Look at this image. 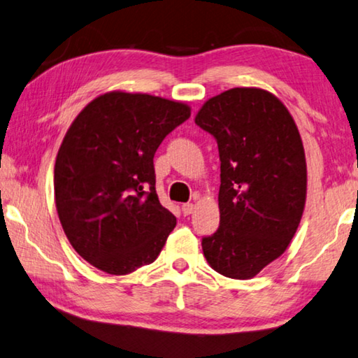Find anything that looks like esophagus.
<instances>
[{
    "mask_svg": "<svg viewBox=\"0 0 358 358\" xmlns=\"http://www.w3.org/2000/svg\"><path fill=\"white\" fill-rule=\"evenodd\" d=\"M181 212H183L185 217H188V215L194 212V203H183V206H181Z\"/></svg>",
    "mask_w": 358,
    "mask_h": 358,
    "instance_id": "1",
    "label": "esophagus"
}]
</instances>
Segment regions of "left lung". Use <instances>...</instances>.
Returning <instances> with one entry per match:
<instances>
[{
  "mask_svg": "<svg viewBox=\"0 0 358 358\" xmlns=\"http://www.w3.org/2000/svg\"><path fill=\"white\" fill-rule=\"evenodd\" d=\"M194 121L217 138L221 161L220 228L203 237L210 268L247 280L282 257L301 221L308 167L287 106L259 87L208 99Z\"/></svg>",
  "mask_w": 358,
  "mask_h": 358,
  "instance_id": "1",
  "label": "left lung"
}]
</instances>
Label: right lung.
I'll list each match as a JSON object with an SVG mask.
<instances>
[{"label": "right lung", "mask_w": 358, "mask_h": 358, "mask_svg": "<svg viewBox=\"0 0 358 358\" xmlns=\"http://www.w3.org/2000/svg\"><path fill=\"white\" fill-rule=\"evenodd\" d=\"M189 116L185 101L111 90L68 127L54 167L55 207L94 268L126 275L159 257L177 218L159 202L152 157Z\"/></svg>", "instance_id": "1"}]
</instances>
